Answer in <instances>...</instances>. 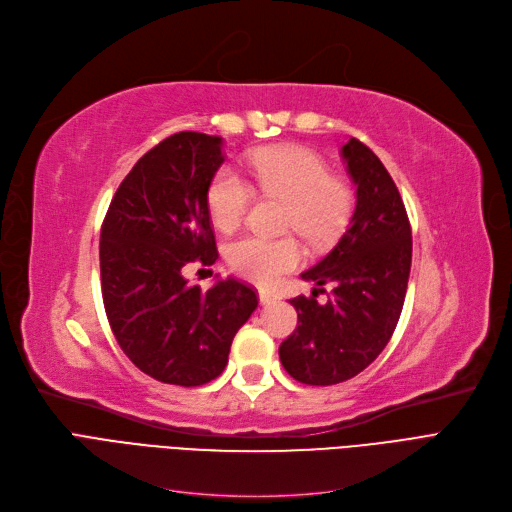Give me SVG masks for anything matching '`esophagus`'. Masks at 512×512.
Segmentation results:
<instances>
[{
  "mask_svg": "<svg viewBox=\"0 0 512 512\" xmlns=\"http://www.w3.org/2000/svg\"><path fill=\"white\" fill-rule=\"evenodd\" d=\"M258 298H260L262 305H271L277 296L271 290H258Z\"/></svg>",
  "mask_w": 512,
  "mask_h": 512,
  "instance_id": "1",
  "label": "esophagus"
}]
</instances>
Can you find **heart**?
Here are the masks:
<instances>
[{
	"label": "heart",
	"instance_id": "obj_1",
	"mask_svg": "<svg viewBox=\"0 0 512 512\" xmlns=\"http://www.w3.org/2000/svg\"><path fill=\"white\" fill-rule=\"evenodd\" d=\"M256 188L286 203L281 226L296 231L313 248L337 239L354 211V190L334 178L320 154L303 146L262 148L250 156ZM207 205L220 231H233L248 216L252 188L233 167H222L207 190ZM303 260V248L294 237L245 235L228 243L226 262L237 275L269 286Z\"/></svg>",
	"mask_w": 512,
	"mask_h": 512
}]
</instances>
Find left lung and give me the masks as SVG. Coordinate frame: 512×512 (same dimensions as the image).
I'll return each instance as SVG.
<instances>
[{
	"label": "left lung",
	"instance_id": "left-lung-1",
	"mask_svg": "<svg viewBox=\"0 0 512 512\" xmlns=\"http://www.w3.org/2000/svg\"><path fill=\"white\" fill-rule=\"evenodd\" d=\"M341 156L356 184L354 216L332 252L301 275L317 288L292 298L298 326L279 345L288 375L307 385L347 381L381 354L400 320L411 273V224L392 175L356 137ZM326 283L333 292L317 304Z\"/></svg>",
	"mask_w": 512,
	"mask_h": 512
}]
</instances>
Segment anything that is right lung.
I'll return each instance as SVG.
<instances>
[{"mask_svg":"<svg viewBox=\"0 0 512 512\" xmlns=\"http://www.w3.org/2000/svg\"><path fill=\"white\" fill-rule=\"evenodd\" d=\"M222 163V137L163 139L122 180L101 224V294L114 337L142 373L171 385L216 379L258 307L254 288L233 277L207 292L184 277L188 264L218 260L207 190Z\"/></svg>","mask_w":512,"mask_h":512,"instance_id":"1","label":"right lung"}]
</instances>
